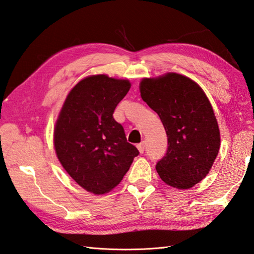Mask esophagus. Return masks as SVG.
Here are the masks:
<instances>
[{"mask_svg": "<svg viewBox=\"0 0 254 254\" xmlns=\"http://www.w3.org/2000/svg\"><path fill=\"white\" fill-rule=\"evenodd\" d=\"M137 149L139 150V152H144V150H145V141H141V143H139L137 145Z\"/></svg>", "mask_w": 254, "mask_h": 254, "instance_id": "1", "label": "esophagus"}]
</instances>
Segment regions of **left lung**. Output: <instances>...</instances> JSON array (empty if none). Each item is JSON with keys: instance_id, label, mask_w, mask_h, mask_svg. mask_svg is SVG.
Listing matches in <instances>:
<instances>
[{"instance_id": "obj_1", "label": "left lung", "mask_w": 254, "mask_h": 254, "mask_svg": "<svg viewBox=\"0 0 254 254\" xmlns=\"http://www.w3.org/2000/svg\"><path fill=\"white\" fill-rule=\"evenodd\" d=\"M140 96L160 117L168 151L156 170L167 185L190 190L208 175L221 146L214 110L201 87L175 72L144 78Z\"/></svg>"}]
</instances>
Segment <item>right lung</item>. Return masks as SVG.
<instances>
[{
	"instance_id": "right-lung-1",
	"label": "right lung",
	"mask_w": 254,
	"mask_h": 254,
	"mask_svg": "<svg viewBox=\"0 0 254 254\" xmlns=\"http://www.w3.org/2000/svg\"><path fill=\"white\" fill-rule=\"evenodd\" d=\"M131 88L127 79L88 75L64 99L54 127V148L63 168L83 190L104 194L119 184L139 152L113 117Z\"/></svg>"
}]
</instances>
